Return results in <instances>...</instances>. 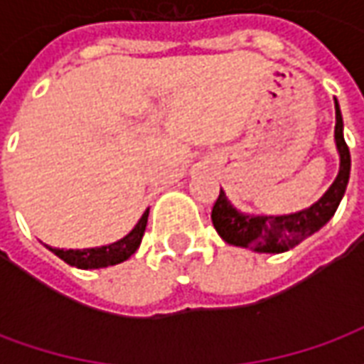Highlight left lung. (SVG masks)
<instances>
[{"mask_svg":"<svg viewBox=\"0 0 364 364\" xmlns=\"http://www.w3.org/2000/svg\"><path fill=\"white\" fill-rule=\"evenodd\" d=\"M336 144L339 156H341V167L339 175L329 187L323 197L306 210L287 214V216H245L237 213L230 205L226 195L222 193L216 198L213 206V224L218 236L230 245L237 247H250L253 252L261 253H282L292 250L302 240L312 236L314 232L326 224L336 214L337 206L343 198V193L349 183V171H351V154L343 138V119L336 101Z\"/></svg>","mask_w":364,"mask_h":364,"instance_id":"1","label":"left lung"}]
</instances>
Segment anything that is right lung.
I'll list each match as a JSON object with an SVG mask.
<instances>
[{"label":"right lung","mask_w":364,"mask_h":364,"mask_svg":"<svg viewBox=\"0 0 364 364\" xmlns=\"http://www.w3.org/2000/svg\"><path fill=\"white\" fill-rule=\"evenodd\" d=\"M148 213L142 214V218L138 220L134 230L124 236L119 242L103 247H91V250H58V247H48L54 255H58L60 259H64L68 265L77 269H101L109 265H117L127 261L132 253L138 250V245L142 242L144 230L148 224Z\"/></svg>","instance_id":"1"}]
</instances>
